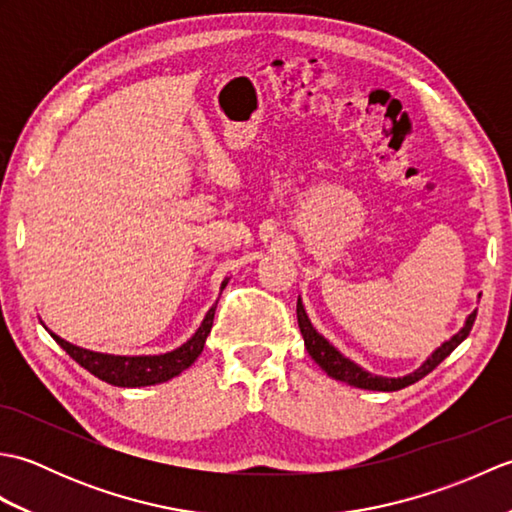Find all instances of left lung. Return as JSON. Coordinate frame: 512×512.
Wrapping results in <instances>:
<instances>
[{"instance_id":"1","label":"left lung","mask_w":512,"mask_h":512,"mask_svg":"<svg viewBox=\"0 0 512 512\" xmlns=\"http://www.w3.org/2000/svg\"><path fill=\"white\" fill-rule=\"evenodd\" d=\"M475 317H477V310H473L469 317H466L464 328L458 334H453L449 341H444L438 350L433 352L427 361H424L416 369V372L400 376V378H387V376H376L372 372H365L361 365H356L354 361H350V358L336 350V347L328 339H325V336H321L317 330L312 328L306 308H303V303H301V297L297 299L299 330L303 336V343H306L308 354L314 358V363H317L323 372L332 376L334 380H341V383H347V385L358 387V389H372V391H398L402 387L418 383L420 378L433 372V369H436L444 361V358H447L455 350V347H458L466 339V336H469L473 323H475Z\"/></svg>"}]
</instances>
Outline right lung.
<instances>
[{
    "mask_svg": "<svg viewBox=\"0 0 512 512\" xmlns=\"http://www.w3.org/2000/svg\"><path fill=\"white\" fill-rule=\"evenodd\" d=\"M226 281L228 279L222 281V288H226ZM215 308L217 303L209 312H206L198 332H195L187 343H182L173 352L156 354V356H114V354L92 352L63 341L61 336H57L50 330L48 332L76 363L88 369V372L94 374L96 378H101L114 387H147V385L167 383V380L176 378L178 374L184 372V369L195 363V358H198L204 350L206 336H209L213 328Z\"/></svg>",
    "mask_w": 512,
    "mask_h": 512,
    "instance_id": "add662e5",
    "label": "right lung"
}]
</instances>
